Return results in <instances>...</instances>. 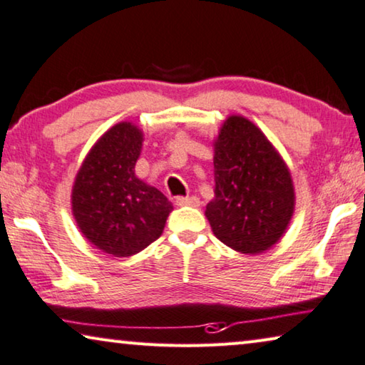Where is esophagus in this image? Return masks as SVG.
<instances>
[{"mask_svg":"<svg viewBox=\"0 0 365 365\" xmlns=\"http://www.w3.org/2000/svg\"><path fill=\"white\" fill-rule=\"evenodd\" d=\"M200 203H201V201H200L198 196H180V198H177V205L178 206L198 207Z\"/></svg>","mask_w":365,"mask_h":365,"instance_id":"esophagus-1","label":"esophagus"}]
</instances>
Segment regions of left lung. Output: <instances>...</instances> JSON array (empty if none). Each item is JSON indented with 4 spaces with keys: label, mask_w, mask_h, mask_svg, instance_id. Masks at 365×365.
I'll return each mask as SVG.
<instances>
[{
    "label": "left lung",
    "mask_w": 365,
    "mask_h": 365,
    "mask_svg": "<svg viewBox=\"0 0 365 365\" xmlns=\"http://www.w3.org/2000/svg\"><path fill=\"white\" fill-rule=\"evenodd\" d=\"M214 146V198L206 205L212 234L245 255L274 247L291 224L296 193L284 159L264 133L229 115Z\"/></svg>",
    "instance_id": "1"
}]
</instances>
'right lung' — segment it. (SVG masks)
I'll use <instances>...</instances> for the list:
<instances>
[{
  "instance_id": "add662e5",
  "label": "right lung",
  "mask_w": 365,
  "mask_h": 365,
  "mask_svg": "<svg viewBox=\"0 0 365 365\" xmlns=\"http://www.w3.org/2000/svg\"><path fill=\"white\" fill-rule=\"evenodd\" d=\"M144 133L120 121L96 141L74 178L71 211L78 229L110 257H131L159 239L173 206L136 177Z\"/></svg>"
}]
</instances>
